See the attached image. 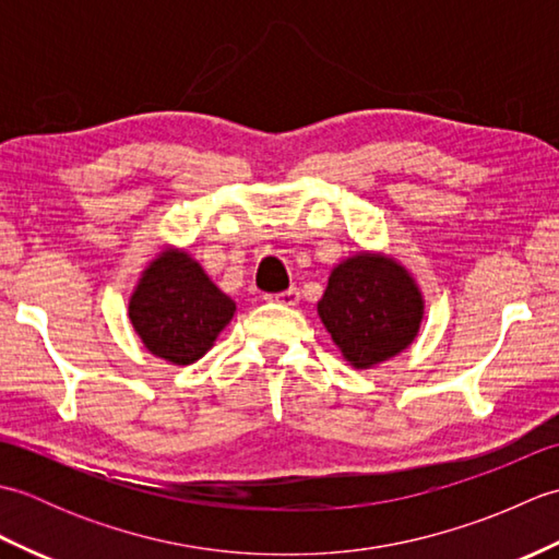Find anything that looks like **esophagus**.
Returning <instances> with one entry per match:
<instances>
[{"label":"esophagus","mask_w":559,"mask_h":559,"mask_svg":"<svg viewBox=\"0 0 559 559\" xmlns=\"http://www.w3.org/2000/svg\"><path fill=\"white\" fill-rule=\"evenodd\" d=\"M269 302H278V305H286V307H295L300 302V290L298 288H288L283 293H273V295H266Z\"/></svg>","instance_id":"obj_1"}]
</instances>
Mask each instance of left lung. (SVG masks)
Returning a JSON list of instances; mask_svg holds the SVG:
<instances>
[{
	"label": "left lung",
	"instance_id": "left-lung-1",
	"mask_svg": "<svg viewBox=\"0 0 559 559\" xmlns=\"http://www.w3.org/2000/svg\"><path fill=\"white\" fill-rule=\"evenodd\" d=\"M317 312L355 370H370L406 350L420 331L425 300L396 259L353 254L334 266Z\"/></svg>",
	"mask_w": 559,
	"mask_h": 559
}]
</instances>
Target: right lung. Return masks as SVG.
<instances>
[{
    "label": "right lung",
    "mask_w": 559,
    "mask_h": 559,
    "mask_svg": "<svg viewBox=\"0 0 559 559\" xmlns=\"http://www.w3.org/2000/svg\"><path fill=\"white\" fill-rule=\"evenodd\" d=\"M233 314L235 302L216 288L199 261L173 247L141 271L129 298V319L141 343L173 365L204 358Z\"/></svg>",
    "instance_id": "add662e5"
}]
</instances>
